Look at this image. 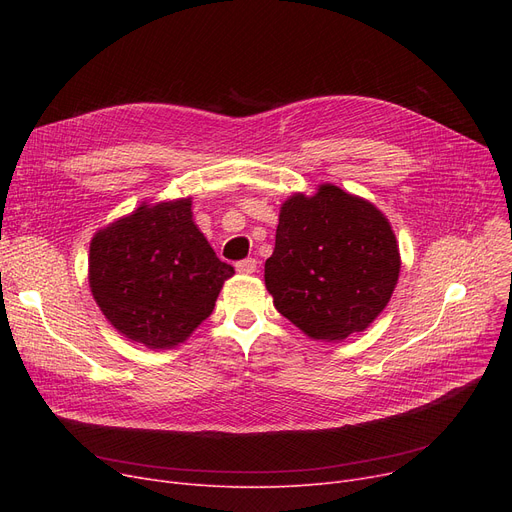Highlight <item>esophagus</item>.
Returning <instances> with one entry per match:
<instances>
[{"label":"esophagus","instance_id":"esophagus-1","mask_svg":"<svg viewBox=\"0 0 512 512\" xmlns=\"http://www.w3.org/2000/svg\"><path fill=\"white\" fill-rule=\"evenodd\" d=\"M255 270H257V261L255 259H245V261H238L236 263V272L238 274H255Z\"/></svg>","mask_w":512,"mask_h":512}]
</instances>
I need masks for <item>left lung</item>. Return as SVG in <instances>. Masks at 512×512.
<instances>
[{
	"label": "left lung",
	"mask_w": 512,
	"mask_h": 512,
	"mask_svg": "<svg viewBox=\"0 0 512 512\" xmlns=\"http://www.w3.org/2000/svg\"><path fill=\"white\" fill-rule=\"evenodd\" d=\"M398 274L394 230L371 201L326 182L282 203L265 288L305 336L338 342L367 330L386 309Z\"/></svg>",
	"instance_id": "8db88e82"
}]
</instances>
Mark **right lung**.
<instances>
[{
	"label": "right lung",
	"mask_w": 512,
	"mask_h": 512,
	"mask_svg": "<svg viewBox=\"0 0 512 512\" xmlns=\"http://www.w3.org/2000/svg\"><path fill=\"white\" fill-rule=\"evenodd\" d=\"M191 207V197L141 203L91 240L95 303L118 334L151 351L191 338L234 276L193 222Z\"/></svg>",
	"instance_id": "1"
}]
</instances>
